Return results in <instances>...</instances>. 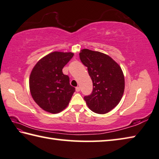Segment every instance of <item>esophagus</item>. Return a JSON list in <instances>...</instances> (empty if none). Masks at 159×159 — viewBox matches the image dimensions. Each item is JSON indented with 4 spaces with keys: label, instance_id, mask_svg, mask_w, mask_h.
I'll return each mask as SVG.
<instances>
[{
    "label": "esophagus",
    "instance_id": "1",
    "mask_svg": "<svg viewBox=\"0 0 159 159\" xmlns=\"http://www.w3.org/2000/svg\"><path fill=\"white\" fill-rule=\"evenodd\" d=\"M80 89L79 87H77V88H76V91L77 92H80Z\"/></svg>",
    "mask_w": 159,
    "mask_h": 159
}]
</instances>
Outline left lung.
<instances>
[{
  "label": "left lung",
  "instance_id": "8db88e82",
  "mask_svg": "<svg viewBox=\"0 0 159 159\" xmlns=\"http://www.w3.org/2000/svg\"><path fill=\"white\" fill-rule=\"evenodd\" d=\"M79 57L93 83L91 95L84 97L86 104L96 114H107L123 97L125 77L122 69L110 56L100 52L83 49Z\"/></svg>",
  "mask_w": 159,
  "mask_h": 159
}]
</instances>
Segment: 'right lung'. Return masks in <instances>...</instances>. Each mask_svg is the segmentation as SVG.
<instances>
[{
	"label": "right lung",
	"mask_w": 159,
	"mask_h": 159,
	"mask_svg": "<svg viewBox=\"0 0 159 159\" xmlns=\"http://www.w3.org/2000/svg\"><path fill=\"white\" fill-rule=\"evenodd\" d=\"M72 52H54L40 58L31 71L29 85L34 101L45 111L58 114L69 105L75 88L62 70Z\"/></svg>",
	"instance_id": "obj_1"
}]
</instances>
